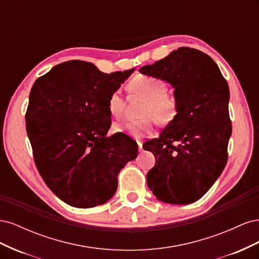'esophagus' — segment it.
<instances>
[{
	"label": "esophagus",
	"mask_w": 259,
	"mask_h": 259,
	"mask_svg": "<svg viewBox=\"0 0 259 259\" xmlns=\"http://www.w3.org/2000/svg\"><path fill=\"white\" fill-rule=\"evenodd\" d=\"M137 145H138L139 151H142V150H143V143H142V142H137Z\"/></svg>",
	"instance_id": "esophagus-1"
}]
</instances>
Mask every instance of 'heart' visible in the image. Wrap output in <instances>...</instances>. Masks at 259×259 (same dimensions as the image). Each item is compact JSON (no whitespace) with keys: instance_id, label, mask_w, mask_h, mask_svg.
<instances>
[{"instance_id":"heart-1","label":"heart","mask_w":259,"mask_h":259,"mask_svg":"<svg viewBox=\"0 0 259 259\" xmlns=\"http://www.w3.org/2000/svg\"><path fill=\"white\" fill-rule=\"evenodd\" d=\"M132 96L144 99L140 104L136 121L117 123L113 125L114 132L127 133L135 138H143L152 134L154 122L160 126H167L178 115L179 104L175 96L166 93L167 85L154 76L138 75L127 84ZM107 108L115 120H120L125 111V101L119 92H112L108 98Z\"/></svg>"}]
</instances>
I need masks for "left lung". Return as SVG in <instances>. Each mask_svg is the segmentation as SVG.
Instances as JSON below:
<instances>
[{"mask_svg": "<svg viewBox=\"0 0 259 259\" xmlns=\"http://www.w3.org/2000/svg\"><path fill=\"white\" fill-rule=\"evenodd\" d=\"M139 71L170 83L179 104L176 120L146 148L155 156L148 187L162 202L189 204L208 191L228 160V83L208 55L190 48Z\"/></svg>", "mask_w": 259, "mask_h": 259, "instance_id": "1", "label": "left lung"}]
</instances>
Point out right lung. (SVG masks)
Returning a JSON list of instances; mask_svg holds the SVG:
<instances>
[{
	"mask_svg": "<svg viewBox=\"0 0 259 259\" xmlns=\"http://www.w3.org/2000/svg\"><path fill=\"white\" fill-rule=\"evenodd\" d=\"M134 69L110 74L91 62L70 60L34 82L26 112V128L38 173L67 204L89 208L110 200L117 175L135 160L134 142L107 137L112 92Z\"/></svg>",
	"mask_w": 259,
	"mask_h": 259,
	"instance_id": "1",
	"label": "right lung"
}]
</instances>
